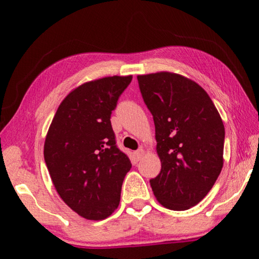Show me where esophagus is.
<instances>
[{
	"instance_id": "obj_1",
	"label": "esophagus",
	"mask_w": 259,
	"mask_h": 259,
	"mask_svg": "<svg viewBox=\"0 0 259 259\" xmlns=\"http://www.w3.org/2000/svg\"><path fill=\"white\" fill-rule=\"evenodd\" d=\"M143 155H144V150H143V148H139V150H137V151L135 152V156L137 157V160L142 159Z\"/></svg>"
}]
</instances>
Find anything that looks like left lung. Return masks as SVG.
I'll return each mask as SVG.
<instances>
[{"label":"left lung","mask_w":259,"mask_h":259,"mask_svg":"<svg viewBox=\"0 0 259 259\" xmlns=\"http://www.w3.org/2000/svg\"><path fill=\"white\" fill-rule=\"evenodd\" d=\"M155 124L161 171L150 181L163 207L187 210L211 190L223 168L225 129L212 100L179 74L137 76Z\"/></svg>","instance_id":"obj_1"}]
</instances>
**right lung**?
I'll list each match as a JSON object with an SVG mask.
<instances>
[{
  "mask_svg": "<svg viewBox=\"0 0 259 259\" xmlns=\"http://www.w3.org/2000/svg\"><path fill=\"white\" fill-rule=\"evenodd\" d=\"M133 76H109L73 90L57 109L45 143V161L60 198L93 221L117 208L131 168L116 145L112 111Z\"/></svg>",
  "mask_w": 259,
  "mask_h": 259,
  "instance_id": "right-lung-1",
  "label": "right lung"
}]
</instances>
